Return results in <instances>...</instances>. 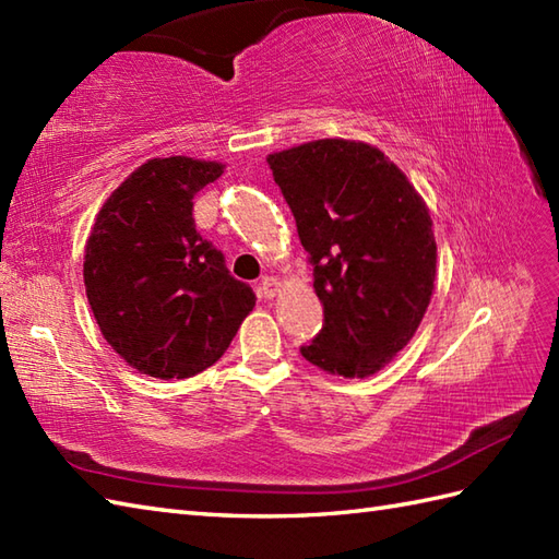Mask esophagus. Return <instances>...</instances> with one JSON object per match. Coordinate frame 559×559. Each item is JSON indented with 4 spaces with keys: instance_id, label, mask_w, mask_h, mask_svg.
Instances as JSON below:
<instances>
[{
    "instance_id": "obj_1",
    "label": "esophagus",
    "mask_w": 559,
    "mask_h": 559,
    "mask_svg": "<svg viewBox=\"0 0 559 559\" xmlns=\"http://www.w3.org/2000/svg\"><path fill=\"white\" fill-rule=\"evenodd\" d=\"M278 290H281V281L276 278V276H266L264 281L259 283V295L264 300H273L278 295Z\"/></svg>"
}]
</instances>
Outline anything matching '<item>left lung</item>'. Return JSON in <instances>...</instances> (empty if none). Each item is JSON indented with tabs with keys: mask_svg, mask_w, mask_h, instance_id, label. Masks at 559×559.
<instances>
[{
	"mask_svg": "<svg viewBox=\"0 0 559 559\" xmlns=\"http://www.w3.org/2000/svg\"><path fill=\"white\" fill-rule=\"evenodd\" d=\"M314 266L324 326L305 360L365 379L396 358L432 300L430 209L408 177L365 141L317 139L266 158Z\"/></svg>",
	"mask_w": 559,
	"mask_h": 559,
	"instance_id": "left-lung-1",
	"label": "left lung"
}]
</instances>
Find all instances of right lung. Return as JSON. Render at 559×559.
I'll list each match as a JSON object with an SVG mask.
<instances>
[{
  "instance_id": "1",
  "label": "right lung",
  "mask_w": 559,
  "mask_h": 559,
  "mask_svg": "<svg viewBox=\"0 0 559 559\" xmlns=\"http://www.w3.org/2000/svg\"><path fill=\"white\" fill-rule=\"evenodd\" d=\"M225 165L151 158L105 199L83 283L103 338L141 374L187 379L228 350L257 295L201 240L194 197Z\"/></svg>"
}]
</instances>
